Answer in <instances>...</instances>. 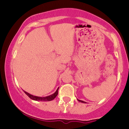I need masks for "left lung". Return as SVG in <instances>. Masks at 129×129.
Wrapping results in <instances>:
<instances>
[{
  "mask_svg": "<svg viewBox=\"0 0 129 129\" xmlns=\"http://www.w3.org/2000/svg\"><path fill=\"white\" fill-rule=\"evenodd\" d=\"M78 100V101L81 102V103H85V102H84V101H81V100Z\"/></svg>",
  "mask_w": 129,
  "mask_h": 129,
  "instance_id": "obj_1",
  "label": "left lung"
}]
</instances>
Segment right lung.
I'll return each instance as SVG.
<instances>
[{"label":"right lung","instance_id":"1","mask_svg":"<svg viewBox=\"0 0 129 129\" xmlns=\"http://www.w3.org/2000/svg\"><path fill=\"white\" fill-rule=\"evenodd\" d=\"M58 89H59V88H57V90H56V92L53 93V94H51V95H50V96H45V97L36 96H34V95H32V94H29V93L26 92V91H24L25 93V94L29 98H31L33 100L39 101H52L53 100H54V99L55 98L56 96H57V94H58Z\"/></svg>","mask_w":129,"mask_h":129}]
</instances>
